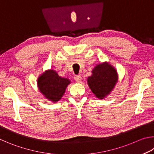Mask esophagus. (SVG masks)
Listing matches in <instances>:
<instances>
[{"label": "esophagus", "instance_id": "34e87169", "mask_svg": "<svg viewBox=\"0 0 154 154\" xmlns=\"http://www.w3.org/2000/svg\"><path fill=\"white\" fill-rule=\"evenodd\" d=\"M74 79L77 82H79L81 80H82V77L80 76V75H75L74 77Z\"/></svg>", "mask_w": 154, "mask_h": 154}]
</instances>
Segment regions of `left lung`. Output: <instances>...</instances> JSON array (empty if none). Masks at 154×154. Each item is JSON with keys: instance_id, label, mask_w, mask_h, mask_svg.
Listing matches in <instances>:
<instances>
[{"instance_id": "8db88e82", "label": "left lung", "mask_w": 154, "mask_h": 154, "mask_svg": "<svg viewBox=\"0 0 154 154\" xmlns=\"http://www.w3.org/2000/svg\"><path fill=\"white\" fill-rule=\"evenodd\" d=\"M88 78V85L96 97L103 99L113 89L118 82L116 70L107 62L98 64Z\"/></svg>"}]
</instances>
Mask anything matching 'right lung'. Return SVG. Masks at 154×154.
<instances>
[{"label":"right lung","instance_id":"obj_1","mask_svg":"<svg viewBox=\"0 0 154 154\" xmlns=\"http://www.w3.org/2000/svg\"><path fill=\"white\" fill-rule=\"evenodd\" d=\"M70 83L69 79L60 77L54 70L44 72L37 80L40 92L45 98L54 103L60 100Z\"/></svg>","mask_w":154,"mask_h":154}]
</instances>
